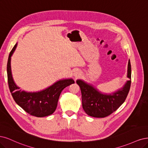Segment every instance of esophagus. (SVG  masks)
<instances>
[{
    "instance_id": "34e87169",
    "label": "esophagus",
    "mask_w": 148,
    "mask_h": 148,
    "mask_svg": "<svg viewBox=\"0 0 148 148\" xmlns=\"http://www.w3.org/2000/svg\"><path fill=\"white\" fill-rule=\"evenodd\" d=\"M75 77H79V74H75Z\"/></svg>"
}]
</instances>
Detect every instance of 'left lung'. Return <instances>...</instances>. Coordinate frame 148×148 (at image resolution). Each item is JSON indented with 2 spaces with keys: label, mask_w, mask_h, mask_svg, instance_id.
Segmentation results:
<instances>
[{
  "label": "left lung",
  "mask_w": 148,
  "mask_h": 148,
  "mask_svg": "<svg viewBox=\"0 0 148 148\" xmlns=\"http://www.w3.org/2000/svg\"><path fill=\"white\" fill-rule=\"evenodd\" d=\"M127 77L131 79V64L128 60ZM82 93V107L88 116L94 117H105L116 111L125 101L129 92L131 80H128L122 88L112 94L99 92L92 85L84 80L76 81Z\"/></svg>",
  "instance_id": "obj_1"
}]
</instances>
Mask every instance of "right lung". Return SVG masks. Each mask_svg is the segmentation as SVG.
Masks as SVG:
<instances>
[{
    "mask_svg": "<svg viewBox=\"0 0 148 148\" xmlns=\"http://www.w3.org/2000/svg\"><path fill=\"white\" fill-rule=\"evenodd\" d=\"M17 44L13 47L9 54L7 63V78L10 91L15 101L30 115L42 117L53 114L56 110L60 95L63 90L74 81L72 79L60 80L51 86L40 92H27L21 91L13 79L10 61Z\"/></svg>",
    "mask_w": 148,
    "mask_h": 148,
    "instance_id": "right-lung-1",
    "label": "right lung"
}]
</instances>
